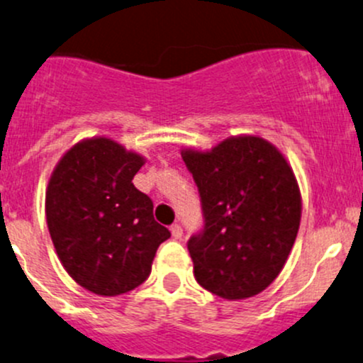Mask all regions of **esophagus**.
<instances>
[{
	"mask_svg": "<svg viewBox=\"0 0 363 363\" xmlns=\"http://www.w3.org/2000/svg\"><path fill=\"white\" fill-rule=\"evenodd\" d=\"M171 235H173V239H182L183 228L180 227V225H178V223L171 225Z\"/></svg>",
	"mask_w": 363,
	"mask_h": 363,
	"instance_id": "obj_1",
	"label": "esophagus"
}]
</instances>
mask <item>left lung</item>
I'll return each mask as SVG.
<instances>
[{
    "mask_svg": "<svg viewBox=\"0 0 363 363\" xmlns=\"http://www.w3.org/2000/svg\"><path fill=\"white\" fill-rule=\"evenodd\" d=\"M201 194L204 230L190 237L194 275L230 301L252 298L282 272L301 221V192L284 154L256 135L211 150L183 149Z\"/></svg>",
    "mask_w": 363,
    "mask_h": 363,
    "instance_id": "obj_1",
    "label": "left lung"
}]
</instances>
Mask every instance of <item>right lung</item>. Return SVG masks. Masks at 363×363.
Segmentation results:
<instances>
[{"label": "right lung", "instance_id": "1", "mask_svg": "<svg viewBox=\"0 0 363 363\" xmlns=\"http://www.w3.org/2000/svg\"><path fill=\"white\" fill-rule=\"evenodd\" d=\"M145 164L107 136L77 142L57 162L45 211L65 272L99 296L133 291L150 275L169 230L154 220L150 197L133 185Z\"/></svg>", "mask_w": 363, "mask_h": 363}]
</instances>
